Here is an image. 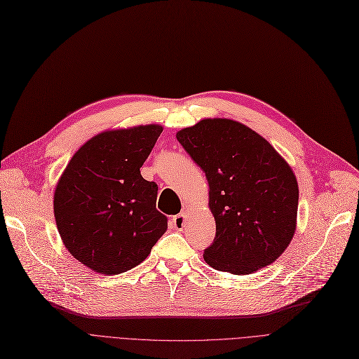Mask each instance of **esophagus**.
Returning <instances> with one entry per match:
<instances>
[{"mask_svg": "<svg viewBox=\"0 0 359 359\" xmlns=\"http://www.w3.org/2000/svg\"><path fill=\"white\" fill-rule=\"evenodd\" d=\"M172 225L175 227V230H183V227L186 225V215L182 212V214H177L172 218Z\"/></svg>", "mask_w": 359, "mask_h": 359, "instance_id": "obj_1", "label": "esophagus"}]
</instances>
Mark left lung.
Listing matches in <instances>:
<instances>
[{
  "label": "left lung",
  "instance_id": "1",
  "mask_svg": "<svg viewBox=\"0 0 359 359\" xmlns=\"http://www.w3.org/2000/svg\"><path fill=\"white\" fill-rule=\"evenodd\" d=\"M176 138L210 186L217 233L205 262L234 275L271 265L297 229L298 183L291 165L257 132L233 119H202Z\"/></svg>",
  "mask_w": 359,
  "mask_h": 359
}]
</instances>
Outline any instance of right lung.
Instances as JSON below:
<instances>
[{
    "label": "right lung",
    "instance_id": "add662e5",
    "mask_svg": "<svg viewBox=\"0 0 359 359\" xmlns=\"http://www.w3.org/2000/svg\"><path fill=\"white\" fill-rule=\"evenodd\" d=\"M161 125L110 129L72 156L53 194L56 227L67 250L88 269L118 275L140 265L167 230L158 187L140 168Z\"/></svg>",
    "mask_w": 359,
    "mask_h": 359
}]
</instances>
